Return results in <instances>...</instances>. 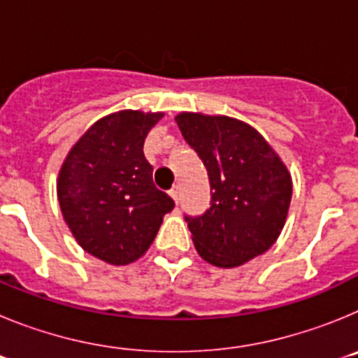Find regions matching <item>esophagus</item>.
<instances>
[{
    "instance_id": "obj_1",
    "label": "esophagus",
    "mask_w": 358,
    "mask_h": 358,
    "mask_svg": "<svg viewBox=\"0 0 358 358\" xmlns=\"http://www.w3.org/2000/svg\"><path fill=\"white\" fill-rule=\"evenodd\" d=\"M169 194H170V197L173 199V201H176V202H179V195H181V192H179V186H176V188H172V189H170Z\"/></svg>"
}]
</instances>
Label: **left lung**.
I'll return each instance as SVG.
<instances>
[{
	"instance_id": "left-lung-1",
	"label": "left lung",
	"mask_w": 358,
	"mask_h": 358,
	"mask_svg": "<svg viewBox=\"0 0 358 358\" xmlns=\"http://www.w3.org/2000/svg\"><path fill=\"white\" fill-rule=\"evenodd\" d=\"M176 122L210 176V208L201 217H186L201 258L233 268L264 255L289 215L292 177L287 164L242 120L179 113Z\"/></svg>"
}]
</instances>
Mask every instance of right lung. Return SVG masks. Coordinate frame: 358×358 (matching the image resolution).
<instances>
[{
    "mask_svg": "<svg viewBox=\"0 0 358 358\" xmlns=\"http://www.w3.org/2000/svg\"><path fill=\"white\" fill-rule=\"evenodd\" d=\"M163 113L118 110L94 122L68 152L57 197L69 231L85 252L110 265L140 260L173 201L152 181L143 154Z\"/></svg>",
    "mask_w": 358,
    "mask_h": 358,
    "instance_id": "add662e5",
    "label": "right lung"
}]
</instances>
